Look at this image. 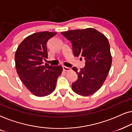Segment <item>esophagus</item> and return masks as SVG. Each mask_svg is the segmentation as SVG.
I'll return each mask as SVG.
<instances>
[{
	"label": "esophagus",
	"instance_id": "esophagus-1",
	"mask_svg": "<svg viewBox=\"0 0 132 132\" xmlns=\"http://www.w3.org/2000/svg\"><path fill=\"white\" fill-rule=\"evenodd\" d=\"M62 68H63V70L65 71H69L71 70V68L65 66H62Z\"/></svg>",
	"mask_w": 132,
	"mask_h": 132
}]
</instances>
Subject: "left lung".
<instances>
[{"label": "left lung", "instance_id": "8db88e82", "mask_svg": "<svg viewBox=\"0 0 132 132\" xmlns=\"http://www.w3.org/2000/svg\"><path fill=\"white\" fill-rule=\"evenodd\" d=\"M72 43L75 56L84 57L85 66L79 71L72 84L73 91L82 96H89L97 92L103 84L112 64L110 45L105 36L93 28L71 30L61 32Z\"/></svg>", "mask_w": 132, "mask_h": 132}]
</instances>
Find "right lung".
I'll list each match as a JSON object with an SVG mask.
<instances>
[{
  "label": "right lung",
  "mask_w": 132,
  "mask_h": 132,
  "mask_svg": "<svg viewBox=\"0 0 132 132\" xmlns=\"http://www.w3.org/2000/svg\"><path fill=\"white\" fill-rule=\"evenodd\" d=\"M57 33L40 32L27 37L18 46L15 54L17 73L30 93L44 97L55 91L57 77L61 75L60 65H43L47 58V42Z\"/></svg>",
  "instance_id": "right-lung-1"
}]
</instances>
